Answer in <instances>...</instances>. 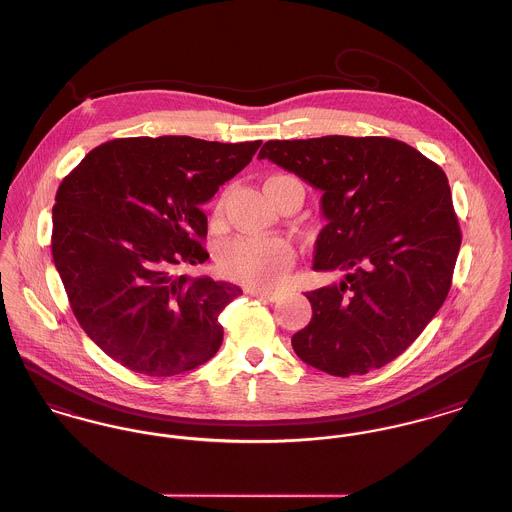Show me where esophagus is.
<instances>
[{"label": "esophagus", "instance_id": "esophagus-1", "mask_svg": "<svg viewBox=\"0 0 512 512\" xmlns=\"http://www.w3.org/2000/svg\"><path fill=\"white\" fill-rule=\"evenodd\" d=\"M246 293L258 299H266V301H275L279 297L277 291H268V289H256V287H246Z\"/></svg>", "mask_w": 512, "mask_h": 512}]
</instances>
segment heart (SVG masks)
I'll return each instance as SVG.
<instances>
[{
	"instance_id": "heart-1",
	"label": "heart",
	"mask_w": 512,
	"mask_h": 512,
	"mask_svg": "<svg viewBox=\"0 0 512 512\" xmlns=\"http://www.w3.org/2000/svg\"><path fill=\"white\" fill-rule=\"evenodd\" d=\"M287 176H273L266 184ZM223 213V200H219L213 217L219 219ZM295 262V250L285 239H242L227 242L219 252L221 270L250 285H273L277 283Z\"/></svg>"
}]
</instances>
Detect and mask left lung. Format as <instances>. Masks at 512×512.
<instances>
[{"mask_svg": "<svg viewBox=\"0 0 512 512\" xmlns=\"http://www.w3.org/2000/svg\"><path fill=\"white\" fill-rule=\"evenodd\" d=\"M258 159L322 192L312 270L345 273L307 293L312 318L291 338L295 353L334 376L394 361L450 291L462 235L443 169L378 136L272 139Z\"/></svg>", "mask_w": 512, "mask_h": 512, "instance_id": "obj_1", "label": "left lung"}]
</instances>
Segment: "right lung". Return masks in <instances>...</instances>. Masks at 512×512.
Listing matches in <instances>:
<instances>
[{"mask_svg": "<svg viewBox=\"0 0 512 512\" xmlns=\"http://www.w3.org/2000/svg\"><path fill=\"white\" fill-rule=\"evenodd\" d=\"M260 145L122 137L95 147L62 180L52 258L77 322L122 367L180 375L221 347L217 318L240 287L174 270L209 258L202 205Z\"/></svg>", "mask_w": 512, "mask_h": 512, "instance_id": "obj_1", "label": "right lung"}]
</instances>
